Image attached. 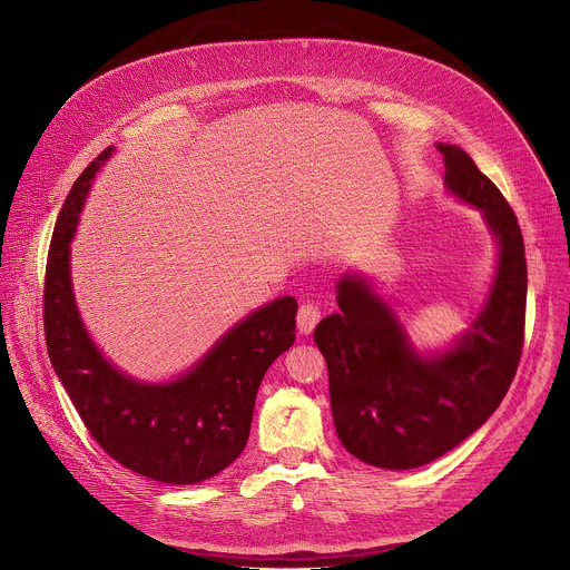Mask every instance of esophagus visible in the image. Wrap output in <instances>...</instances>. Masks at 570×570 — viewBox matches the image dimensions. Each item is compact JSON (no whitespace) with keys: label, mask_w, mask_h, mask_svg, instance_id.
<instances>
[{"label":"esophagus","mask_w":570,"mask_h":570,"mask_svg":"<svg viewBox=\"0 0 570 570\" xmlns=\"http://www.w3.org/2000/svg\"><path fill=\"white\" fill-rule=\"evenodd\" d=\"M296 321H298V330L301 332H312L316 327V323L321 321V307L316 303H303L298 307V314H296Z\"/></svg>","instance_id":"esophagus-1"}]
</instances>
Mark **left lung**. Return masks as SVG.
I'll return each instance as SVG.
<instances>
[{"instance_id": "8db88e82", "label": "left lung", "mask_w": 570, "mask_h": 570, "mask_svg": "<svg viewBox=\"0 0 570 570\" xmlns=\"http://www.w3.org/2000/svg\"><path fill=\"white\" fill-rule=\"evenodd\" d=\"M438 150L446 188L479 206L499 238L488 307L449 353L420 357L389 305L362 278L346 276L336 285L341 312L314 330L338 440L384 470L426 465L474 433L505 397L523 351L528 267L517 215L465 150Z\"/></svg>"}]
</instances>
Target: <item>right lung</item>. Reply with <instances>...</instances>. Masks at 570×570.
<instances>
[{"label":"right lung","instance_id":"right-lung-1","mask_svg":"<svg viewBox=\"0 0 570 570\" xmlns=\"http://www.w3.org/2000/svg\"><path fill=\"white\" fill-rule=\"evenodd\" d=\"M102 150L71 186L58 215L45 276L49 360L82 424L124 468L168 485L202 483L229 468L247 444L258 386L296 338V298L256 309L219 338L181 380L139 384L91 344L69 281V240Z\"/></svg>","mask_w":570,"mask_h":570}]
</instances>
